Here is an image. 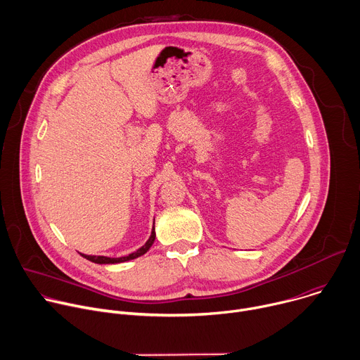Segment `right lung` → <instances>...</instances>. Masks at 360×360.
<instances>
[{"instance_id":"right-lung-1","label":"right lung","mask_w":360,"mask_h":360,"mask_svg":"<svg viewBox=\"0 0 360 360\" xmlns=\"http://www.w3.org/2000/svg\"><path fill=\"white\" fill-rule=\"evenodd\" d=\"M155 226H152V231H150V236L148 238V240L145 242V245H142L139 249H136L135 252L127 255V256H121V258H108V256H102V255H85V253H81V256H84L85 259L94 262V264H99V265H111V264H121V262H128V261H132L135 258H139V256H142L143 253H146L149 250V248L152 246L153 240H155Z\"/></svg>"}]
</instances>
